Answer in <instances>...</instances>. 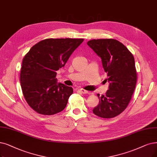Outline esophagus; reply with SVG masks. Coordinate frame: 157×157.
<instances>
[{
	"mask_svg": "<svg viewBox=\"0 0 157 157\" xmlns=\"http://www.w3.org/2000/svg\"><path fill=\"white\" fill-rule=\"evenodd\" d=\"M78 91L81 93H83V94H89L90 92L87 91L84 89H78Z\"/></svg>",
	"mask_w": 157,
	"mask_h": 157,
	"instance_id": "1",
	"label": "esophagus"
}]
</instances>
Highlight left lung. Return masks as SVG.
<instances>
[{"label": "left lung", "mask_w": 157, "mask_h": 157, "mask_svg": "<svg viewBox=\"0 0 157 157\" xmlns=\"http://www.w3.org/2000/svg\"><path fill=\"white\" fill-rule=\"evenodd\" d=\"M87 44L101 58L109 82L105 95L97 94L99 104L93 112L104 118L115 117L127 108L135 89L137 75L133 55L115 39H93Z\"/></svg>", "instance_id": "8db88e82"}]
</instances>
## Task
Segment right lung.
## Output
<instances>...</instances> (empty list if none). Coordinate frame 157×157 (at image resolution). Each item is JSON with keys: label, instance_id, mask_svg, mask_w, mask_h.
I'll use <instances>...</instances> for the list:
<instances>
[{"label": "right lung", "instance_id": "obj_1", "mask_svg": "<svg viewBox=\"0 0 157 157\" xmlns=\"http://www.w3.org/2000/svg\"><path fill=\"white\" fill-rule=\"evenodd\" d=\"M83 39H47L31 47L22 60L20 80L23 95L30 107L44 115L63 110L73 92L58 83L57 71L65 66Z\"/></svg>", "mask_w": 157, "mask_h": 157}]
</instances>
